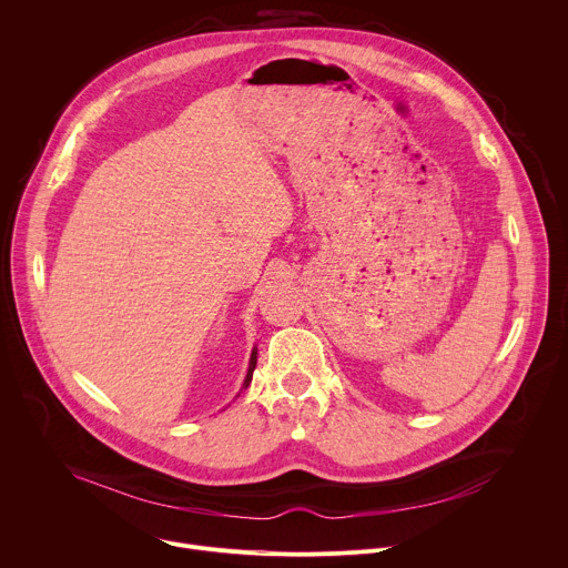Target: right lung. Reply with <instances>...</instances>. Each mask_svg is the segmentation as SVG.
I'll use <instances>...</instances> for the list:
<instances>
[{
	"label": "right lung",
	"mask_w": 568,
	"mask_h": 568,
	"mask_svg": "<svg viewBox=\"0 0 568 568\" xmlns=\"http://www.w3.org/2000/svg\"><path fill=\"white\" fill-rule=\"evenodd\" d=\"M256 362H258V348H254V351H252V357H250V368H247V377H245V382H242V388H247V386L252 384V375H254Z\"/></svg>",
	"instance_id": "add662e5"
}]
</instances>
